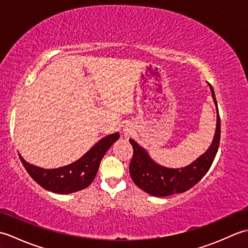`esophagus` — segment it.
I'll return each mask as SVG.
<instances>
[{
    "instance_id": "obj_1",
    "label": "esophagus",
    "mask_w": 248,
    "mask_h": 248,
    "mask_svg": "<svg viewBox=\"0 0 248 248\" xmlns=\"http://www.w3.org/2000/svg\"><path fill=\"white\" fill-rule=\"evenodd\" d=\"M124 136H128L129 135V131H127V129L124 130Z\"/></svg>"
}]
</instances>
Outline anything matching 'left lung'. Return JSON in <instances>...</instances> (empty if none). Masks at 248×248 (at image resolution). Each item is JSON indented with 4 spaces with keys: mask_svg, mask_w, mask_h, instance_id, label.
<instances>
[{
    "mask_svg": "<svg viewBox=\"0 0 248 248\" xmlns=\"http://www.w3.org/2000/svg\"><path fill=\"white\" fill-rule=\"evenodd\" d=\"M209 86L211 89L214 103L217 105V129L209 149L191 164L182 168L161 166L151 159L148 152L143 147H140L132 139L129 140L133 147V156L129 166L130 175L136 186L146 193L152 196L165 197L186 192L202 180L211 167L219 146L220 118L214 91L210 84Z\"/></svg>",
    "mask_w": 248,
    "mask_h": 248,
    "instance_id": "obj_1",
    "label": "left lung"
}]
</instances>
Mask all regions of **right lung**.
Segmentation results:
<instances>
[{"mask_svg": "<svg viewBox=\"0 0 248 248\" xmlns=\"http://www.w3.org/2000/svg\"><path fill=\"white\" fill-rule=\"evenodd\" d=\"M118 139V132L105 136L78 161L53 170L31 165L19 156L26 171L40 186L57 194H70L86 188L93 181L102 157Z\"/></svg>", "mask_w": 248, "mask_h": 248, "instance_id": "right-lung-1", "label": "right lung"}]
</instances>
